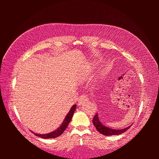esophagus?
<instances>
[{"label":"esophagus","instance_id":"34e87169","mask_svg":"<svg viewBox=\"0 0 159 159\" xmlns=\"http://www.w3.org/2000/svg\"><path fill=\"white\" fill-rule=\"evenodd\" d=\"M88 99V95H85V94H83L80 95V97L78 99V104L79 105H81V103H82L84 101Z\"/></svg>","mask_w":159,"mask_h":159}]
</instances>
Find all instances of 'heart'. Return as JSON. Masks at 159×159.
I'll return each instance as SVG.
<instances>
[{
	"label": "heart",
	"instance_id": "b5f03b06",
	"mask_svg": "<svg viewBox=\"0 0 159 159\" xmlns=\"http://www.w3.org/2000/svg\"><path fill=\"white\" fill-rule=\"evenodd\" d=\"M95 66H96L95 65V66L93 65V66H91V67H90V68H89V72H91V71H93V70L96 68Z\"/></svg>",
	"mask_w": 159,
	"mask_h": 159
}]
</instances>
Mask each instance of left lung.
Segmentation results:
<instances>
[{
	"instance_id": "left-lung-1",
	"label": "left lung",
	"mask_w": 159,
	"mask_h": 159,
	"mask_svg": "<svg viewBox=\"0 0 159 159\" xmlns=\"http://www.w3.org/2000/svg\"><path fill=\"white\" fill-rule=\"evenodd\" d=\"M93 123L94 125V126L95 127L96 129L98 130V132H99L101 134H103V135H106V136L119 135V134H121L124 132L127 131V130L129 129V127L131 126L130 125L127 127H125V129H117V130L109 128L106 126H105L104 125H103L102 123H101L98 117V115L97 113L95 115V116L93 119Z\"/></svg>"
}]
</instances>
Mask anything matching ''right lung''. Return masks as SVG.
Listing matches in <instances>:
<instances>
[{
	"mask_svg": "<svg viewBox=\"0 0 159 159\" xmlns=\"http://www.w3.org/2000/svg\"><path fill=\"white\" fill-rule=\"evenodd\" d=\"M75 108H76V105H74L73 106L71 107L69 113L67 114L63 123H62L61 125L56 130H55V131H52L51 133H47V134H37V133H34L33 132L32 133L34 134L36 136H38V137L43 138V139H53V138H56L57 137L60 136L61 134L64 133V131H65L67 127H68V124L70 123V121L71 120L72 117H73L74 113L75 110Z\"/></svg>",
	"mask_w": 159,
	"mask_h": 159,
	"instance_id": "right-lung-1",
	"label": "right lung"
}]
</instances>
